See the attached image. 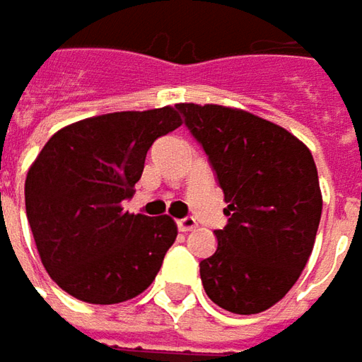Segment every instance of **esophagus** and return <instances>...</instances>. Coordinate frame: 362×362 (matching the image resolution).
<instances>
[{
  "label": "esophagus",
  "instance_id": "obj_1",
  "mask_svg": "<svg viewBox=\"0 0 362 362\" xmlns=\"http://www.w3.org/2000/svg\"><path fill=\"white\" fill-rule=\"evenodd\" d=\"M176 224H178V230L180 232H190L198 226V222H196V218H192V216H186V218L176 220Z\"/></svg>",
  "mask_w": 362,
  "mask_h": 362
}]
</instances>
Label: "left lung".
<instances>
[{"instance_id":"left-lung-1","label":"left lung","mask_w":362,"mask_h":362,"mask_svg":"<svg viewBox=\"0 0 362 362\" xmlns=\"http://www.w3.org/2000/svg\"><path fill=\"white\" fill-rule=\"evenodd\" d=\"M202 146L228 208L216 252L200 262L212 303L234 315L276 305L298 281L322 212L310 150L291 132L214 104H178Z\"/></svg>"}]
</instances>
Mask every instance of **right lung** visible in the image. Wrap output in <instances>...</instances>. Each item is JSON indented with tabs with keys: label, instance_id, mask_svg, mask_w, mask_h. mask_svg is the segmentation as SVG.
<instances>
[{
	"label": "right lung",
	"instance_id": "right-lung-1",
	"mask_svg": "<svg viewBox=\"0 0 362 362\" xmlns=\"http://www.w3.org/2000/svg\"><path fill=\"white\" fill-rule=\"evenodd\" d=\"M182 124L174 107L114 112L56 132L25 178V212L47 274L90 305L144 293L176 240L170 216L124 212L144 160Z\"/></svg>",
	"mask_w": 362,
	"mask_h": 362
}]
</instances>
